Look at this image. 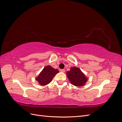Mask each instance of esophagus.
<instances>
[{"label":"esophagus","instance_id":"obj_1","mask_svg":"<svg viewBox=\"0 0 122 122\" xmlns=\"http://www.w3.org/2000/svg\"><path fill=\"white\" fill-rule=\"evenodd\" d=\"M61 72H65V69H60V71Z\"/></svg>","mask_w":122,"mask_h":122}]
</instances>
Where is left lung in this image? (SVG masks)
I'll return each mask as SVG.
<instances>
[{
  "label": "left lung",
  "mask_w": 122,
  "mask_h": 122,
  "mask_svg": "<svg viewBox=\"0 0 122 122\" xmlns=\"http://www.w3.org/2000/svg\"><path fill=\"white\" fill-rule=\"evenodd\" d=\"M66 75L71 84L76 86H82L85 84L88 78L81 69L77 67H72L66 72Z\"/></svg>",
  "instance_id": "left-lung-1"
}]
</instances>
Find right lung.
Instances as JSON below:
<instances>
[{"instance_id":"obj_1","label":"right lung","mask_w":122,"mask_h":122,"mask_svg":"<svg viewBox=\"0 0 122 122\" xmlns=\"http://www.w3.org/2000/svg\"><path fill=\"white\" fill-rule=\"evenodd\" d=\"M59 72L57 69H55L50 65H47L36 78V80L40 85H46L52 81L54 76Z\"/></svg>"}]
</instances>
